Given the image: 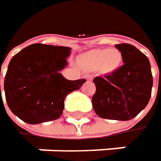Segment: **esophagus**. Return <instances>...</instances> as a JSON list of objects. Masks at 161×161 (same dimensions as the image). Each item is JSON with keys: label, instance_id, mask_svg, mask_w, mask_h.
<instances>
[{"label": "esophagus", "instance_id": "obj_1", "mask_svg": "<svg viewBox=\"0 0 161 161\" xmlns=\"http://www.w3.org/2000/svg\"><path fill=\"white\" fill-rule=\"evenodd\" d=\"M84 77H85L86 80H92V76H91L90 75H85Z\"/></svg>", "mask_w": 161, "mask_h": 161}]
</instances>
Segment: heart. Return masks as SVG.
Wrapping results in <instances>:
<instances>
[{"mask_svg":"<svg viewBox=\"0 0 161 161\" xmlns=\"http://www.w3.org/2000/svg\"><path fill=\"white\" fill-rule=\"evenodd\" d=\"M123 55L117 49H94L84 53L80 63L87 70H97L104 74L115 72L122 64Z\"/></svg>","mask_w":161,"mask_h":161,"instance_id":"heart-1","label":"heart"}]
</instances>
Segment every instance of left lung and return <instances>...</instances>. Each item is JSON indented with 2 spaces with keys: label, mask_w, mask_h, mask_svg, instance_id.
<instances>
[{
  "label": "left lung",
  "mask_w": 161,
  "mask_h": 161,
  "mask_svg": "<svg viewBox=\"0 0 161 161\" xmlns=\"http://www.w3.org/2000/svg\"><path fill=\"white\" fill-rule=\"evenodd\" d=\"M115 47L123 55L124 64L110 75L94 78L92 106L100 118L128 121L147 105L153 77L149 60L143 52L127 43Z\"/></svg>",
  "instance_id": "left-lung-1"
}]
</instances>
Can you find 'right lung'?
I'll list each match as a JSON object with an SVG mask.
<instances>
[{"instance_id":"1","label":"right lung","mask_w":161,"mask_h":161,"mask_svg":"<svg viewBox=\"0 0 161 161\" xmlns=\"http://www.w3.org/2000/svg\"><path fill=\"white\" fill-rule=\"evenodd\" d=\"M70 53L68 47L35 43L12 58L4 78V92L14 114L30 124L61 117L66 96L86 82L67 80L60 74Z\"/></svg>"}]
</instances>
